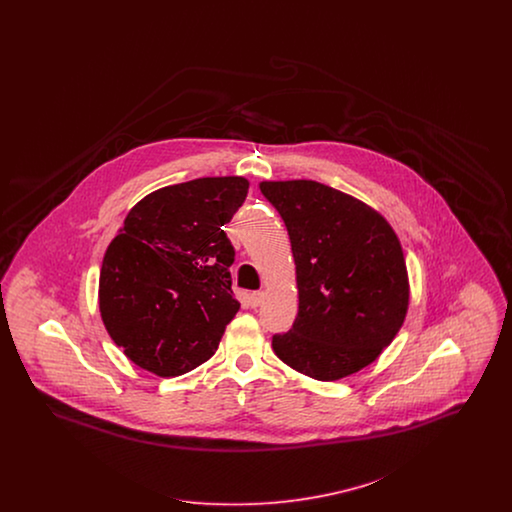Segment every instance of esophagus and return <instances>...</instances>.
Segmentation results:
<instances>
[{
	"mask_svg": "<svg viewBox=\"0 0 512 512\" xmlns=\"http://www.w3.org/2000/svg\"><path fill=\"white\" fill-rule=\"evenodd\" d=\"M263 299H265V292H251L247 295V303H249V307H259L261 303H263Z\"/></svg>",
	"mask_w": 512,
	"mask_h": 512,
	"instance_id": "obj_1",
	"label": "esophagus"
}]
</instances>
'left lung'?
I'll list each match as a JSON object with an SVG mask.
<instances>
[{
  "label": "left lung",
  "mask_w": 512,
  "mask_h": 512,
  "mask_svg": "<svg viewBox=\"0 0 512 512\" xmlns=\"http://www.w3.org/2000/svg\"><path fill=\"white\" fill-rule=\"evenodd\" d=\"M290 234L299 311L272 349L293 370L332 382L374 363L409 309V274L390 222L315 180L261 182Z\"/></svg>",
  "instance_id": "left-lung-1"
}]
</instances>
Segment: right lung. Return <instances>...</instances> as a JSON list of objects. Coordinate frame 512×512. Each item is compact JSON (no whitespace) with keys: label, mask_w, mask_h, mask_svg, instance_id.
Wrapping results in <instances>:
<instances>
[{"label":"right lung","mask_w":512,"mask_h":512,"mask_svg":"<svg viewBox=\"0 0 512 512\" xmlns=\"http://www.w3.org/2000/svg\"><path fill=\"white\" fill-rule=\"evenodd\" d=\"M249 190L244 176H207L140 199L107 247L99 311L134 365L161 378L209 361L240 311L224 224Z\"/></svg>","instance_id":"add662e5"}]
</instances>
